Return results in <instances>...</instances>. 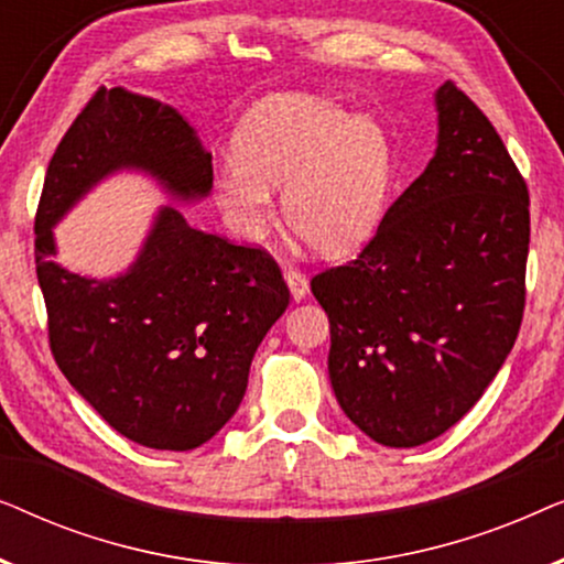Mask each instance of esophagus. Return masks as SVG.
Instances as JSON below:
<instances>
[{
	"instance_id": "esophagus-1",
	"label": "esophagus",
	"mask_w": 564,
	"mask_h": 564,
	"mask_svg": "<svg viewBox=\"0 0 564 564\" xmlns=\"http://www.w3.org/2000/svg\"><path fill=\"white\" fill-rule=\"evenodd\" d=\"M284 282H288L290 295H292V300H295V303H300V300H303L307 292H311V282H307V276L292 264H284Z\"/></svg>"
}]
</instances>
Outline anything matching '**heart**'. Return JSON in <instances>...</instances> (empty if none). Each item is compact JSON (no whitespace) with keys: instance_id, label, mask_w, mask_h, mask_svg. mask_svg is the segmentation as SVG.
<instances>
[{"instance_id":"heart-1","label":"heart","mask_w":564,"mask_h":564,"mask_svg":"<svg viewBox=\"0 0 564 564\" xmlns=\"http://www.w3.org/2000/svg\"><path fill=\"white\" fill-rule=\"evenodd\" d=\"M234 156L213 176V197L241 238H261L282 189L284 223L326 257H344L375 234L388 199L392 156L375 120L321 97L280 95L246 112Z\"/></svg>"}]
</instances>
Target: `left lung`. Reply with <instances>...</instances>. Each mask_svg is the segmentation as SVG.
<instances>
[{
  "label": "left lung",
  "instance_id": "obj_1",
  "mask_svg": "<svg viewBox=\"0 0 564 564\" xmlns=\"http://www.w3.org/2000/svg\"><path fill=\"white\" fill-rule=\"evenodd\" d=\"M434 99V159L359 257L311 282L338 405L395 449L442 436L480 400L527 303V182L465 91L446 82Z\"/></svg>",
  "mask_w": 564,
  "mask_h": 564
}]
</instances>
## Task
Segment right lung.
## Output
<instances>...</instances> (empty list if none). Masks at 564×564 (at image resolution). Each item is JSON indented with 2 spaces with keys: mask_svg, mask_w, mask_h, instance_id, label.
I'll list each match as a JSON object with an SVG mask.
<instances>
[{
  "mask_svg": "<svg viewBox=\"0 0 564 564\" xmlns=\"http://www.w3.org/2000/svg\"><path fill=\"white\" fill-rule=\"evenodd\" d=\"M122 169L192 203L213 189V156L174 107L99 89L45 172L35 215V269L53 359L74 390L130 442L187 452L210 442L241 405L261 338L290 290L267 251L192 228L164 205L133 264L110 280L53 261V226Z\"/></svg>",
  "mask_w": 564,
  "mask_h": 564,
  "instance_id": "add662e5",
  "label": "right lung"
}]
</instances>
